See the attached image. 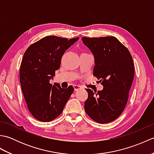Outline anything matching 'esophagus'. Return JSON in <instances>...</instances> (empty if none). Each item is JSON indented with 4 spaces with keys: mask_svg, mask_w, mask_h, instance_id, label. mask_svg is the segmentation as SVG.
Wrapping results in <instances>:
<instances>
[{
    "mask_svg": "<svg viewBox=\"0 0 154 154\" xmlns=\"http://www.w3.org/2000/svg\"><path fill=\"white\" fill-rule=\"evenodd\" d=\"M73 88H74V90L75 91H78L81 89H82V87L79 85H73Z\"/></svg>",
    "mask_w": 154,
    "mask_h": 154,
    "instance_id": "obj_1",
    "label": "esophagus"
}]
</instances>
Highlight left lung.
Here are the masks:
<instances>
[{
  "mask_svg": "<svg viewBox=\"0 0 154 154\" xmlns=\"http://www.w3.org/2000/svg\"><path fill=\"white\" fill-rule=\"evenodd\" d=\"M83 44L94 57L93 75L103 85L102 91L86 89L85 110L100 124L119 118L127 104L134 77V64L129 50L115 37H83Z\"/></svg>",
  "mask_w": 154,
  "mask_h": 154,
  "instance_id": "left-lung-1",
  "label": "left lung"
}]
</instances>
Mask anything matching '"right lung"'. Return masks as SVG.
<instances>
[{
    "label": "right lung",
    "instance_id": "obj_1",
    "mask_svg": "<svg viewBox=\"0 0 154 154\" xmlns=\"http://www.w3.org/2000/svg\"><path fill=\"white\" fill-rule=\"evenodd\" d=\"M79 38L55 35L42 38L26 50L20 68V83L28 109L35 119L50 122L60 116L74 88L62 89L50 80L61 65L64 52Z\"/></svg>",
    "mask_w": 154,
    "mask_h": 154
}]
</instances>
